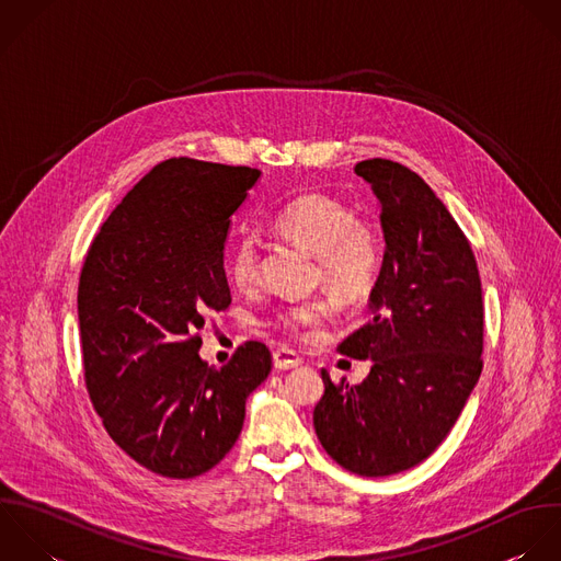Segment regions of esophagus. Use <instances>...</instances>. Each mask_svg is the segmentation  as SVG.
<instances>
[{
    "label": "esophagus",
    "mask_w": 561,
    "mask_h": 561,
    "mask_svg": "<svg viewBox=\"0 0 561 561\" xmlns=\"http://www.w3.org/2000/svg\"><path fill=\"white\" fill-rule=\"evenodd\" d=\"M301 365V358L293 352V350H275L273 352V367L277 371H286V369H295Z\"/></svg>",
    "instance_id": "34e87169"
}]
</instances>
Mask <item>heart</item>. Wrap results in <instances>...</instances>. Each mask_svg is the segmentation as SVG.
<instances>
[{"instance_id": "heart-1", "label": "heart", "mask_w": 561, "mask_h": 561, "mask_svg": "<svg viewBox=\"0 0 561 561\" xmlns=\"http://www.w3.org/2000/svg\"><path fill=\"white\" fill-rule=\"evenodd\" d=\"M275 231L317 257L321 282L341 299H358L371 290L382 264L378 231L356 218L341 201L325 194H304L284 205L273 218ZM260 255L253 238H240L227 260V273L238 288L257 282ZM321 299L284 310L277 323L286 332H301L328 314Z\"/></svg>"}]
</instances>
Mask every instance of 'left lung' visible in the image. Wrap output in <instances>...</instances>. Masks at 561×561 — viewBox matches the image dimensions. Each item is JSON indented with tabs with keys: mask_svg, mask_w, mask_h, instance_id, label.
Masks as SVG:
<instances>
[{
	"mask_svg": "<svg viewBox=\"0 0 561 561\" xmlns=\"http://www.w3.org/2000/svg\"><path fill=\"white\" fill-rule=\"evenodd\" d=\"M378 203L385 257L369 321L341 354L369 376L334 385L314 407L325 453L360 477L420 466L448 437L483 369V290L472 247L428 183L389 159L356 163Z\"/></svg>",
	"mask_w": 561,
	"mask_h": 561,
	"instance_id": "obj_1",
	"label": "left lung"
}]
</instances>
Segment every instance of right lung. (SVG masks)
Masks as SVG:
<instances>
[{
  "mask_svg": "<svg viewBox=\"0 0 561 561\" xmlns=\"http://www.w3.org/2000/svg\"><path fill=\"white\" fill-rule=\"evenodd\" d=\"M260 170L187 157L154 165L111 211L78 284L84 382L111 439L146 470L194 479L225 459L271 352L247 341L222 367L198 350L229 308L231 216Z\"/></svg>",
  "mask_w": 561,
  "mask_h": 561,
  "instance_id": "right-lung-1",
  "label": "right lung"
}]
</instances>
